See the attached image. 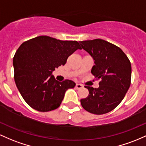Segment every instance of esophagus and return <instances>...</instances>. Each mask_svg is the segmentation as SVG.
<instances>
[{"label": "esophagus", "instance_id": "34e87169", "mask_svg": "<svg viewBox=\"0 0 146 146\" xmlns=\"http://www.w3.org/2000/svg\"><path fill=\"white\" fill-rule=\"evenodd\" d=\"M76 89H81V88H83V86H82L81 84H80V83H76Z\"/></svg>", "mask_w": 146, "mask_h": 146}]
</instances>
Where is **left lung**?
Instances as JSON below:
<instances>
[{
    "label": "left lung",
    "mask_w": 146,
    "mask_h": 146,
    "mask_svg": "<svg viewBox=\"0 0 146 146\" xmlns=\"http://www.w3.org/2000/svg\"><path fill=\"white\" fill-rule=\"evenodd\" d=\"M79 43L94 58L95 65L91 73L96 80H101L98 88L86 86L89 94L81 100V104L92 114H106L119 106L130 88V61L119 47L102 39L83 40Z\"/></svg>",
    "instance_id": "left-lung-1"
}]
</instances>
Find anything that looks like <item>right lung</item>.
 I'll return each mask as SVG.
<instances>
[{
    "label": "right lung",
    "mask_w": 146,
    "mask_h": 146,
    "mask_svg": "<svg viewBox=\"0 0 146 146\" xmlns=\"http://www.w3.org/2000/svg\"><path fill=\"white\" fill-rule=\"evenodd\" d=\"M78 49L81 48L76 40H57L47 36L21 44L13 58L14 81L31 108L44 112L59 107L65 92L75 83L71 80L59 82L51 75Z\"/></svg>",
    "instance_id": "add662e5"
}]
</instances>
